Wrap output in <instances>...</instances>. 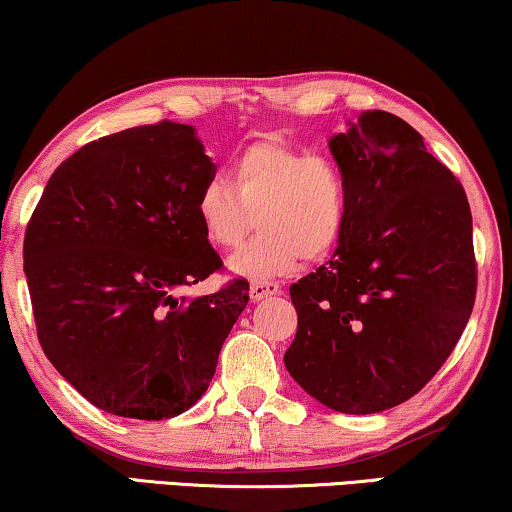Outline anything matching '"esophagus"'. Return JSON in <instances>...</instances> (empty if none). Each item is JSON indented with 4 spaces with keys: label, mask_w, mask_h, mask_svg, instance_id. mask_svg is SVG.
Masks as SVG:
<instances>
[{
    "label": "esophagus",
    "mask_w": 512,
    "mask_h": 512,
    "mask_svg": "<svg viewBox=\"0 0 512 512\" xmlns=\"http://www.w3.org/2000/svg\"><path fill=\"white\" fill-rule=\"evenodd\" d=\"M275 293H282V284L272 282V279H254L249 286L251 300H261L268 296H275Z\"/></svg>",
    "instance_id": "1"
}]
</instances>
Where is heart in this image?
I'll list each match as a JSON object with an SVG mask.
<instances>
[{
    "label": "heart",
    "instance_id": "obj_1",
    "mask_svg": "<svg viewBox=\"0 0 512 512\" xmlns=\"http://www.w3.org/2000/svg\"><path fill=\"white\" fill-rule=\"evenodd\" d=\"M349 195L340 165L324 153H307L279 139H261L235 153L228 184L209 179L195 200L202 233L214 247L237 249L258 233L230 270L242 277H277L300 258L324 261L347 228Z\"/></svg>",
    "mask_w": 512,
    "mask_h": 512
}]
</instances>
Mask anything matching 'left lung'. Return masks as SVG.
I'll return each instance as SVG.
<instances>
[{"instance_id":"8db88e82","label":"left lung","mask_w":512,"mask_h":512,"mask_svg":"<svg viewBox=\"0 0 512 512\" xmlns=\"http://www.w3.org/2000/svg\"><path fill=\"white\" fill-rule=\"evenodd\" d=\"M347 181L345 235L291 284L293 380L326 408L370 415L408 401L452 354L473 312L478 268L464 186L389 111L331 137Z\"/></svg>"}]
</instances>
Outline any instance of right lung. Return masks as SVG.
<instances>
[{"label": "right lung", "instance_id": "1", "mask_svg": "<svg viewBox=\"0 0 512 512\" xmlns=\"http://www.w3.org/2000/svg\"><path fill=\"white\" fill-rule=\"evenodd\" d=\"M214 174L191 125H139L72 153L27 223L41 349L104 412L153 422L198 403L249 303L247 279L174 298L223 268L195 216Z\"/></svg>", "mask_w": 512, "mask_h": 512}]
</instances>
